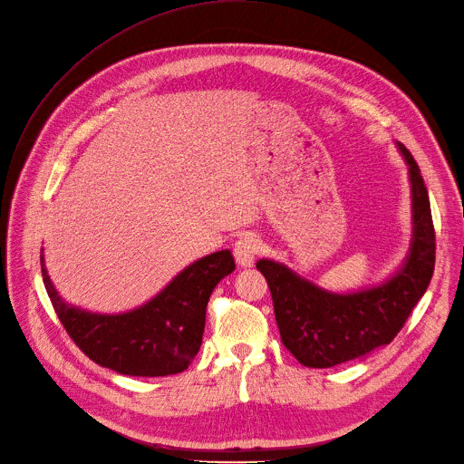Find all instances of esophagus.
<instances>
[{
  "label": "esophagus",
  "instance_id": "obj_1",
  "mask_svg": "<svg viewBox=\"0 0 464 464\" xmlns=\"http://www.w3.org/2000/svg\"><path fill=\"white\" fill-rule=\"evenodd\" d=\"M256 255H258V239L251 234L242 236L234 244V256H236V263L239 266H244V268L253 266Z\"/></svg>",
  "mask_w": 464,
  "mask_h": 464
}]
</instances>
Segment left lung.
<instances>
[{
    "label": "left lung",
    "mask_w": 464,
    "mask_h": 464,
    "mask_svg": "<svg viewBox=\"0 0 464 464\" xmlns=\"http://www.w3.org/2000/svg\"><path fill=\"white\" fill-rule=\"evenodd\" d=\"M410 168L413 237L410 255L386 282L352 293H333L282 263L261 258L282 343L306 367H333L392 343L429 287L436 261L430 199L417 161L403 144Z\"/></svg>",
    "instance_id": "obj_1"
}]
</instances>
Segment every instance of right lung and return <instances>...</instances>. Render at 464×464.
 Returning a JSON list of instances; mask_svg holds the SVG:
<instances>
[{"instance_id":"1","label":"right lung","mask_w":464,"mask_h":464,"mask_svg":"<svg viewBox=\"0 0 464 464\" xmlns=\"http://www.w3.org/2000/svg\"><path fill=\"white\" fill-rule=\"evenodd\" d=\"M236 268L228 249L198 258L152 301L123 314H97L66 304L53 287L42 255V276L66 333L95 363L131 377H168L196 358L215 285Z\"/></svg>"}]
</instances>
